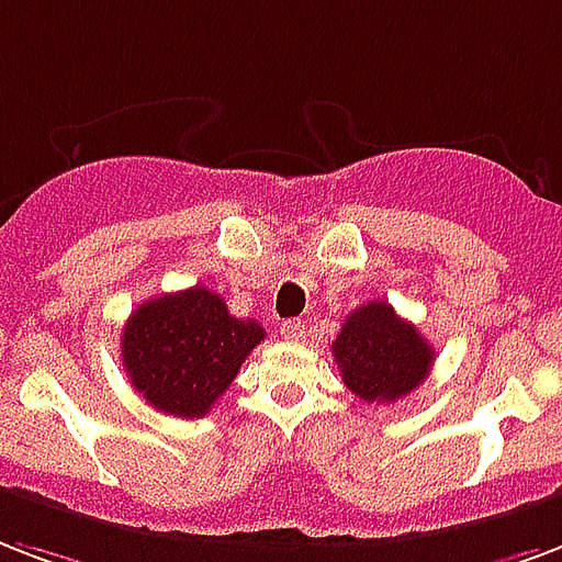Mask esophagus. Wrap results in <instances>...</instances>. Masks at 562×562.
<instances>
[{"mask_svg": "<svg viewBox=\"0 0 562 562\" xmlns=\"http://www.w3.org/2000/svg\"><path fill=\"white\" fill-rule=\"evenodd\" d=\"M280 333L289 338V341H300V338L306 336V327H303L300 321H282Z\"/></svg>", "mask_w": 562, "mask_h": 562, "instance_id": "1", "label": "esophagus"}]
</instances>
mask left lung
<instances>
[{"label": "left lung", "instance_id": "obj_1", "mask_svg": "<svg viewBox=\"0 0 562 562\" xmlns=\"http://www.w3.org/2000/svg\"><path fill=\"white\" fill-rule=\"evenodd\" d=\"M333 357L353 395L368 404H395L427 380L436 350L385 300H371L345 318Z\"/></svg>", "mask_w": 562, "mask_h": 562}]
</instances>
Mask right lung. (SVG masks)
<instances>
[{
	"label": "right lung",
	"instance_id": "obj_1",
	"mask_svg": "<svg viewBox=\"0 0 562 562\" xmlns=\"http://www.w3.org/2000/svg\"><path fill=\"white\" fill-rule=\"evenodd\" d=\"M265 341L256 321L233 318L226 300L194 289L161 294L132 312L120 336L123 366L149 406L177 418H203Z\"/></svg>",
	"mask_w": 562,
	"mask_h": 562
}]
</instances>
